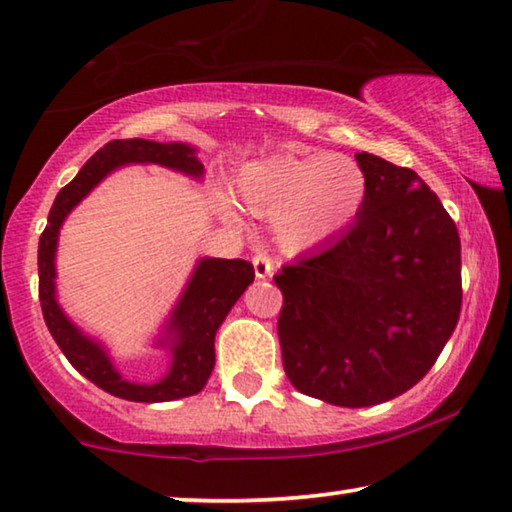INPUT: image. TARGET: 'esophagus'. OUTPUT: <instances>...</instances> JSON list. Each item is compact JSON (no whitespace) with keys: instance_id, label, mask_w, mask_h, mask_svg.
<instances>
[{"instance_id":"34e87169","label":"esophagus","mask_w":512,"mask_h":512,"mask_svg":"<svg viewBox=\"0 0 512 512\" xmlns=\"http://www.w3.org/2000/svg\"><path fill=\"white\" fill-rule=\"evenodd\" d=\"M253 266H255V276L257 278H269L271 273H273V262H271V257L266 255V253H257L255 257H253Z\"/></svg>"}]
</instances>
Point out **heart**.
Instances as JSON below:
<instances>
[{
	"mask_svg": "<svg viewBox=\"0 0 512 512\" xmlns=\"http://www.w3.org/2000/svg\"><path fill=\"white\" fill-rule=\"evenodd\" d=\"M236 193L250 213L271 218L280 246L296 253L352 223L368 197V179L347 156H273L243 165ZM223 216L241 225L230 202L223 204Z\"/></svg>",
	"mask_w": 512,
	"mask_h": 512,
	"instance_id": "b5f03b06",
	"label": "heart"
}]
</instances>
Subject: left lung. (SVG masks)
I'll use <instances>...</instances> for the list:
<instances>
[{
	"label": "left lung",
	"instance_id": "8db88e82",
	"mask_svg": "<svg viewBox=\"0 0 512 512\" xmlns=\"http://www.w3.org/2000/svg\"><path fill=\"white\" fill-rule=\"evenodd\" d=\"M368 197L338 239L282 266L278 338L296 391L372 407L418 384L462 308L460 234L409 167L356 154Z\"/></svg>",
	"mask_w": 512,
	"mask_h": 512
}]
</instances>
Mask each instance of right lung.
<instances>
[{
	"instance_id": "add662e5",
	"label": "right lung",
	"mask_w": 512,
	"mask_h": 512,
	"mask_svg": "<svg viewBox=\"0 0 512 512\" xmlns=\"http://www.w3.org/2000/svg\"><path fill=\"white\" fill-rule=\"evenodd\" d=\"M126 163H156L190 174V177H202L204 172L195 149L179 142L160 144L133 137V140H112L98 149L82 165L78 177L59 190L50 209L48 227L38 239V299H41L43 319L68 363L114 398L131 402L188 398V395L200 393L211 377L213 363H216V352H213L216 331L232 305L255 280L253 264L246 259L216 257L197 262L193 278L188 280L186 292L181 294L165 329V335H172L170 372L156 384H133L121 377L103 347L82 335L78 326L71 324V319L61 312L55 296V253L61 223L96 183H101L112 170Z\"/></svg>"
}]
</instances>
